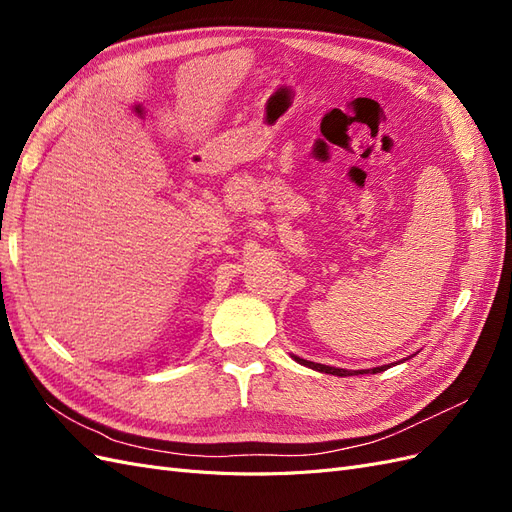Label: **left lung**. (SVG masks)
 <instances>
[{
	"mask_svg": "<svg viewBox=\"0 0 512 512\" xmlns=\"http://www.w3.org/2000/svg\"><path fill=\"white\" fill-rule=\"evenodd\" d=\"M294 361L297 363H301V365H305V367H309V369H314V371H320V374H331V376H352V371H348V369H339V367H331V365H322V363H312V361H305V359H299V356H294ZM386 367L389 365H384V367H374V369H367V374L371 371V374H380V371H384ZM354 374H363V371H354Z\"/></svg>",
	"mask_w": 512,
	"mask_h": 512,
	"instance_id": "8db88e82",
	"label": "left lung"
}]
</instances>
